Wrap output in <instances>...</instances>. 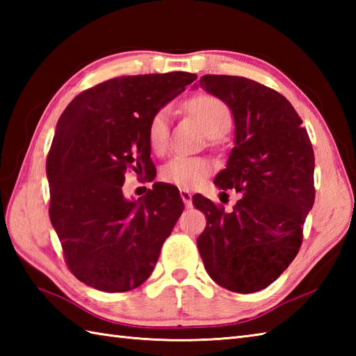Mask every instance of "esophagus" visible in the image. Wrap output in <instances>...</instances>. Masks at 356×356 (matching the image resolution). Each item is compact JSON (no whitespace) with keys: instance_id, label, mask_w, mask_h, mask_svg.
<instances>
[{"instance_id":"1","label":"esophagus","mask_w":356,"mask_h":356,"mask_svg":"<svg viewBox=\"0 0 356 356\" xmlns=\"http://www.w3.org/2000/svg\"><path fill=\"white\" fill-rule=\"evenodd\" d=\"M180 197H182L184 203L188 208L193 205V194L190 193V190H185V188H182V190H180Z\"/></svg>"}]
</instances>
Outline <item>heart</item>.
I'll list each match as a JSON object with an SVG mask.
<instances>
[{"label":"heart","mask_w":356,"mask_h":356,"mask_svg":"<svg viewBox=\"0 0 356 356\" xmlns=\"http://www.w3.org/2000/svg\"><path fill=\"white\" fill-rule=\"evenodd\" d=\"M185 110L195 119L209 138H218L231 127L232 113L228 105L213 95L202 93L186 101ZM170 138V111L159 110L148 124V142L153 151H163ZM211 172V165L205 159L176 156L166 163L161 177L163 182L180 188H195Z\"/></svg>","instance_id":"heart-1"}]
</instances>
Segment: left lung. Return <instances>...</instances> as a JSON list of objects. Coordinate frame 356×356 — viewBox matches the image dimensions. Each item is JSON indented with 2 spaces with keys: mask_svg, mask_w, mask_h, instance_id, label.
<instances>
[{
  "mask_svg": "<svg viewBox=\"0 0 356 356\" xmlns=\"http://www.w3.org/2000/svg\"><path fill=\"white\" fill-rule=\"evenodd\" d=\"M199 84L222 99L236 124L226 168L214 184L241 193L231 213L197 194L207 217L197 248L209 277L232 292L268 287L298 254L315 200V157L298 113L275 90L252 79L205 74Z\"/></svg>",
  "mask_w": 356,
  "mask_h": 356,
  "instance_id": "1",
  "label": "left lung"
}]
</instances>
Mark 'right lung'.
Masks as SVG:
<instances>
[{
    "label": "right lung",
    "mask_w": 356,
    "mask_h": 356,
    "mask_svg": "<svg viewBox=\"0 0 356 356\" xmlns=\"http://www.w3.org/2000/svg\"><path fill=\"white\" fill-rule=\"evenodd\" d=\"M171 72L101 82L67 105L47 156L50 222L79 282L127 292L151 275L184 211L179 190L156 182L127 200L125 172H149L151 118L195 81Z\"/></svg>",
    "instance_id": "add662e5"
}]
</instances>
